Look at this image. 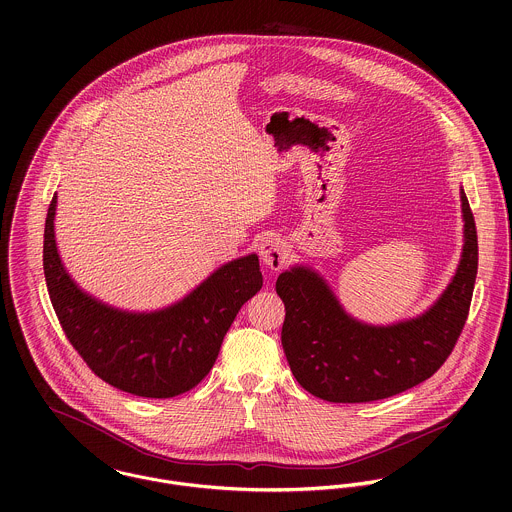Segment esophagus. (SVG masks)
<instances>
[{
	"label": "esophagus",
	"instance_id": "1",
	"mask_svg": "<svg viewBox=\"0 0 512 512\" xmlns=\"http://www.w3.org/2000/svg\"><path fill=\"white\" fill-rule=\"evenodd\" d=\"M258 252H260V258L262 262L270 268V270H280L286 262V248H284V242L280 238H264L258 246Z\"/></svg>",
	"mask_w": 512,
	"mask_h": 512
}]
</instances>
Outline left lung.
<instances>
[{
	"instance_id": "obj_1",
	"label": "left lung",
	"mask_w": 512,
	"mask_h": 512,
	"mask_svg": "<svg viewBox=\"0 0 512 512\" xmlns=\"http://www.w3.org/2000/svg\"><path fill=\"white\" fill-rule=\"evenodd\" d=\"M463 250L455 276L420 315L370 325L349 315L327 280L295 264L276 292L286 305L282 345L295 380L327 402H372L428 380L453 351L477 278V230L461 189Z\"/></svg>"
}]
</instances>
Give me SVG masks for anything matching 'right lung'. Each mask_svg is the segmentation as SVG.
Wrapping results in <instances>:
<instances>
[{"label":"right lung","instance_id":"1","mask_svg":"<svg viewBox=\"0 0 512 512\" xmlns=\"http://www.w3.org/2000/svg\"><path fill=\"white\" fill-rule=\"evenodd\" d=\"M57 193L45 220L43 270L55 313L84 363L104 382L144 398H173L215 365L240 307L262 288L256 254L217 268L183 299L128 311L84 292L67 272L55 238Z\"/></svg>","mask_w":512,"mask_h":512}]
</instances>
